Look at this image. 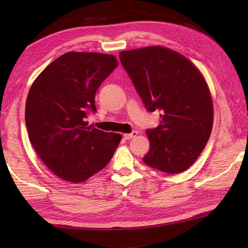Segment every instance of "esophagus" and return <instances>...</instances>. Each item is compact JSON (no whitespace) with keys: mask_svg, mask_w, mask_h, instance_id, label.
Masks as SVG:
<instances>
[{"mask_svg":"<svg viewBox=\"0 0 248 248\" xmlns=\"http://www.w3.org/2000/svg\"><path fill=\"white\" fill-rule=\"evenodd\" d=\"M138 136V131H132V132H130V133H125L124 136H123V138L125 139V140H130V139H133V138H136Z\"/></svg>","mask_w":248,"mask_h":248,"instance_id":"esophagus-1","label":"esophagus"}]
</instances>
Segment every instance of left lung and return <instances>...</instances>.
I'll use <instances>...</instances> for the list:
<instances>
[{"instance_id": "8db88e82", "label": "left lung", "mask_w": 248, "mask_h": 248, "mask_svg": "<svg viewBox=\"0 0 248 248\" xmlns=\"http://www.w3.org/2000/svg\"><path fill=\"white\" fill-rule=\"evenodd\" d=\"M120 61L149 112L159 110L147 129V166L179 174L196 162L210 138L213 103L201 72L189 60L162 46L120 52Z\"/></svg>"}]
</instances>
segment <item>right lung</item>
Instances as JSON below:
<instances>
[{
	"label": "right lung",
	"mask_w": 248,
	"mask_h": 248,
	"mask_svg": "<svg viewBox=\"0 0 248 248\" xmlns=\"http://www.w3.org/2000/svg\"><path fill=\"white\" fill-rule=\"evenodd\" d=\"M119 65L112 55L70 51L35 79L26 103L30 141L44 164L65 181L80 183L106 168L121 140L88 126L95 95Z\"/></svg>",
	"instance_id": "add662e5"
}]
</instances>
